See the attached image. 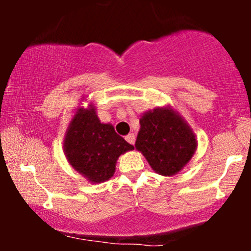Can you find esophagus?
<instances>
[{
  "label": "esophagus",
  "instance_id": "obj_1",
  "mask_svg": "<svg viewBox=\"0 0 251 251\" xmlns=\"http://www.w3.org/2000/svg\"><path fill=\"white\" fill-rule=\"evenodd\" d=\"M125 139H126V142H127L128 144H132V145H133L134 142H135V137H134L133 133H128L125 137Z\"/></svg>",
  "mask_w": 251,
  "mask_h": 251
}]
</instances>
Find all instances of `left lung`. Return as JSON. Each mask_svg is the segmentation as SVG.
I'll list each match as a JSON object with an SVG mask.
<instances>
[{
	"mask_svg": "<svg viewBox=\"0 0 251 251\" xmlns=\"http://www.w3.org/2000/svg\"><path fill=\"white\" fill-rule=\"evenodd\" d=\"M139 124L135 150L142 152L155 174L171 177L188 165L197 150V137L172 106L144 112Z\"/></svg>",
	"mask_w": 251,
	"mask_h": 251,
	"instance_id": "obj_1",
	"label": "left lung"
}]
</instances>
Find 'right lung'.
Returning <instances> with one entry per match:
<instances>
[{
	"instance_id": "obj_1",
	"label": "right lung",
	"mask_w": 251,
	"mask_h": 251,
	"mask_svg": "<svg viewBox=\"0 0 251 251\" xmlns=\"http://www.w3.org/2000/svg\"><path fill=\"white\" fill-rule=\"evenodd\" d=\"M96 108L91 101L75 109L63 137V153L89 183L100 184L113 177L118 158L134 148L117 134L112 124L100 122Z\"/></svg>"
}]
</instances>
